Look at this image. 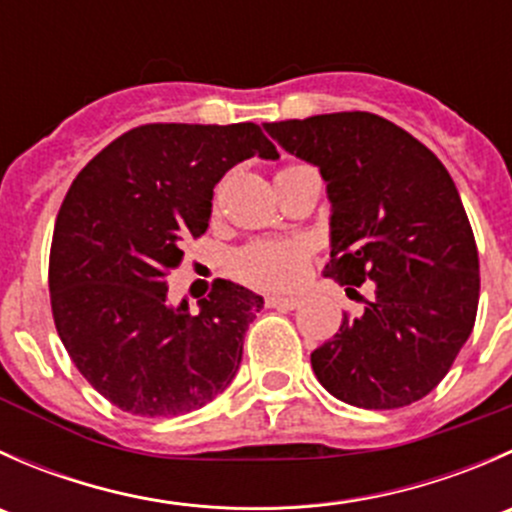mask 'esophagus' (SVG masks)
<instances>
[{
  "mask_svg": "<svg viewBox=\"0 0 512 512\" xmlns=\"http://www.w3.org/2000/svg\"><path fill=\"white\" fill-rule=\"evenodd\" d=\"M265 304L272 309H297L299 299L297 297H265Z\"/></svg>",
  "mask_w": 512,
  "mask_h": 512,
  "instance_id": "1",
  "label": "esophagus"
}]
</instances>
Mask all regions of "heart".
<instances>
[{"label": "heart", "mask_w": 512, "mask_h": 512, "mask_svg": "<svg viewBox=\"0 0 512 512\" xmlns=\"http://www.w3.org/2000/svg\"><path fill=\"white\" fill-rule=\"evenodd\" d=\"M292 168L285 165L282 170ZM312 245L304 240H257L237 250L230 260V272L245 285L270 292H287L299 287L309 272Z\"/></svg>", "instance_id": "b5f03b06"}]
</instances>
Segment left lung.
Here are the masks:
<instances>
[{
    "instance_id": "1",
    "label": "left lung",
    "mask_w": 512,
    "mask_h": 512,
    "mask_svg": "<svg viewBox=\"0 0 512 512\" xmlns=\"http://www.w3.org/2000/svg\"><path fill=\"white\" fill-rule=\"evenodd\" d=\"M317 165L332 203L324 277L374 282L359 317L312 352L319 384L359 409H401L448 374L478 312V247L443 163L396 123L366 111L265 123Z\"/></svg>"
}]
</instances>
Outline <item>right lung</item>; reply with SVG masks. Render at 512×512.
<instances>
[{
    "label": "right lung",
    "instance_id": "add662e5",
    "mask_svg": "<svg viewBox=\"0 0 512 512\" xmlns=\"http://www.w3.org/2000/svg\"><path fill=\"white\" fill-rule=\"evenodd\" d=\"M252 156L280 158L255 123H146L71 183L51 237V312L76 369L121 411L183 416L235 379L262 297L218 280L190 312L188 299L168 304V275L208 230L218 180Z\"/></svg>",
    "mask_w": 512,
    "mask_h": 512
}]
</instances>
